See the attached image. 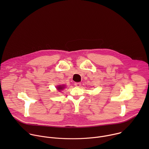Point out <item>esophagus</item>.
Wrapping results in <instances>:
<instances>
[{"label":"esophagus","instance_id":"1","mask_svg":"<svg viewBox=\"0 0 149 149\" xmlns=\"http://www.w3.org/2000/svg\"><path fill=\"white\" fill-rule=\"evenodd\" d=\"M74 85H75V87H79L81 86V84L80 82H75V83H74Z\"/></svg>","mask_w":149,"mask_h":149}]
</instances>
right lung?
Wrapping results in <instances>:
<instances>
[{"label":"right lung","instance_id":"obj_1","mask_svg":"<svg viewBox=\"0 0 149 149\" xmlns=\"http://www.w3.org/2000/svg\"><path fill=\"white\" fill-rule=\"evenodd\" d=\"M63 88H64V86H59L58 87H57V89L58 90H63Z\"/></svg>","mask_w":149,"mask_h":149}]
</instances>
